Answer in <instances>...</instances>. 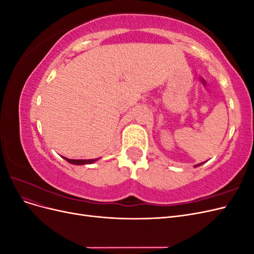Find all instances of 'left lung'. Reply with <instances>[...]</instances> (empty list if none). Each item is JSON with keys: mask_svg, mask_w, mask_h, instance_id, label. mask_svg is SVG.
I'll return each mask as SVG.
<instances>
[{"mask_svg": "<svg viewBox=\"0 0 254 254\" xmlns=\"http://www.w3.org/2000/svg\"><path fill=\"white\" fill-rule=\"evenodd\" d=\"M202 163H200V164H197V165H195V167H197V166H199V165H201Z\"/></svg>", "mask_w": 254, "mask_h": 254, "instance_id": "obj_1", "label": "left lung"}]
</instances>
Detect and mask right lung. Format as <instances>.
<instances>
[{
    "instance_id": "add662e5",
    "label": "right lung",
    "mask_w": 254,
    "mask_h": 254,
    "mask_svg": "<svg viewBox=\"0 0 254 254\" xmlns=\"http://www.w3.org/2000/svg\"><path fill=\"white\" fill-rule=\"evenodd\" d=\"M64 160H66L68 163L71 164H76V165H83V164H92L94 163L95 161H97L98 159H89V160H73V159H67L63 157Z\"/></svg>"
}]
</instances>
